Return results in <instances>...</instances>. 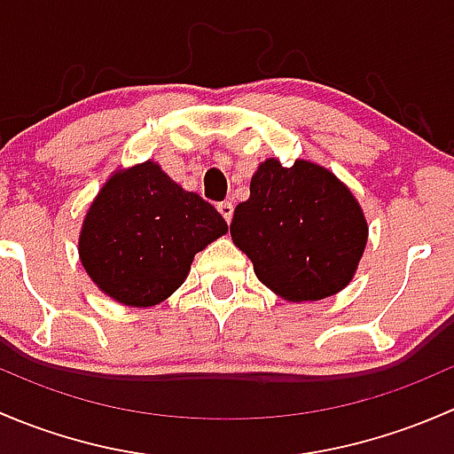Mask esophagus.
<instances>
[{
  "label": "esophagus",
  "instance_id": "34e87169",
  "mask_svg": "<svg viewBox=\"0 0 454 454\" xmlns=\"http://www.w3.org/2000/svg\"><path fill=\"white\" fill-rule=\"evenodd\" d=\"M217 210H219V215L226 219V223H231L232 213H235V206H232L231 201H222V204H217Z\"/></svg>",
  "mask_w": 454,
  "mask_h": 454
}]
</instances>
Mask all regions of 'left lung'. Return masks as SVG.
<instances>
[{
	"instance_id": "1",
	"label": "left lung",
	"mask_w": 454,
	"mask_h": 454,
	"mask_svg": "<svg viewBox=\"0 0 454 454\" xmlns=\"http://www.w3.org/2000/svg\"><path fill=\"white\" fill-rule=\"evenodd\" d=\"M367 222L351 191L308 160H265L250 198L235 208L232 241L265 287L286 301H320L354 277L367 246Z\"/></svg>"
}]
</instances>
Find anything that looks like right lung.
Here are the masks:
<instances>
[{
    "instance_id": "obj_1",
    "label": "right lung",
    "mask_w": 454,
    "mask_h": 454,
    "mask_svg": "<svg viewBox=\"0 0 454 454\" xmlns=\"http://www.w3.org/2000/svg\"><path fill=\"white\" fill-rule=\"evenodd\" d=\"M228 231L222 215L158 164L118 171L87 210L79 239L91 281L131 308H151L184 283L193 256Z\"/></svg>"
}]
</instances>
